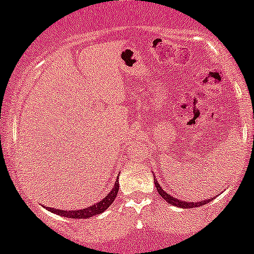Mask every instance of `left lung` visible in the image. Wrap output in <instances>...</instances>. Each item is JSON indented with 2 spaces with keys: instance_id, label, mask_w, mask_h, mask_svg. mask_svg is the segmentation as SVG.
Wrapping results in <instances>:
<instances>
[{
  "instance_id": "left-lung-1",
  "label": "left lung",
  "mask_w": 254,
  "mask_h": 254,
  "mask_svg": "<svg viewBox=\"0 0 254 254\" xmlns=\"http://www.w3.org/2000/svg\"><path fill=\"white\" fill-rule=\"evenodd\" d=\"M155 186H156V190L159 192V194L161 197H164L165 200H167L168 203L172 204V205H176V206H179V208H183V209H189V208H196V206H200V205H205L206 203L211 202L214 198H210V199H206V200H200V202H183V200H179L178 198L171 196L170 193H167L164 189L160 186V184L156 182L155 180Z\"/></svg>"
}]
</instances>
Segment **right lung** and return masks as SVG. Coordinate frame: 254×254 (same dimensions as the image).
Masks as SVG:
<instances>
[{
  "mask_svg": "<svg viewBox=\"0 0 254 254\" xmlns=\"http://www.w3.org/2000/svg\"><path fill=\"white\" fill-rule=\"evenodd\" d=\"M118 189H119V184L117 180L115 184V188L110 191V193L107 194L104 199H101L100 202L93 204V205L88 206V208L81 209V210L66 211V210H60V209H56V208H46V206H44V208H46L49 211L54 212V214L60 215V216L69 217V218H89V217L95 216V215L101 214V212H104L107 208H109L111 204H112L113 200L116 199V197H117Z\"/></svg>",
  "mask_w": 254,
  "mask_h": 254,
  "instance_id": "right-lung-1",
  "label": "right lung"
}]
</instances>
